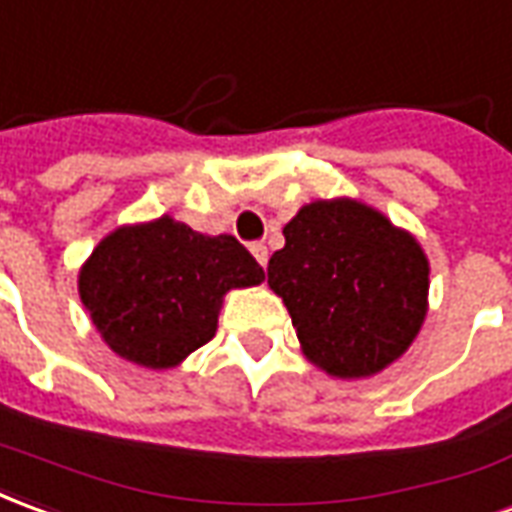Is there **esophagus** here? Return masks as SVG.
<instances>
[{"label": "esophagus", "instance_id": "obj_1", "mask_svg": "<svg viewBox=\"0 0 512 512\" xmlns=\"http://www.w3.org/2000/svg\"><path fill=\"white\" fill-rule=\"evenodd\" d=\"M250 253L256 256V262L262 264V267H267V256H270V250H267L264 242H253V245H250Z\"/></svg>", "mask_w": 512, "mask_h": 512}]
</instances>
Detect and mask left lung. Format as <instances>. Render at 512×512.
Returning <instances> with one entry per match:
<instances>
[{"label": "left lung", "instance_id": "1", "mask_svg": "<svg viewBox=\"0 0 512 512\" xmlns=\"http://www.w3.org/2000/svg\"><path fill=\"white\" fill-rule=\"evenodd\" d=\"M284 237L267 284L311 364L358 380L408 353L430 292V262L411 231L358 198H320L300 206Z\"/></svg>", "mask_w": 512, "mask_h": 512}]
</instances>
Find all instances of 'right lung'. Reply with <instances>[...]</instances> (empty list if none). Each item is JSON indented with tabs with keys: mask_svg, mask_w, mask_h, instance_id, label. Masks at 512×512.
<instances>
[{
	"mask_svg": "<svg viewBox=\"0 0 512 512\" xmlns=\"http://www.w3.org/2000/svg\"><path fill=\"white\" fill-rule=\"evenodd\" d=\"M264 270L231 234L209 237L170 215L118 226L79 267V297L112 353L173 369L217 331L231 289Z\"/></svg>",
	"mask_w": 512,
	"mask_h": 512,
	"instance_id": "right-lung-1",
	"label": "right lung"
}]
</instances>
